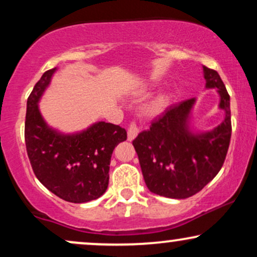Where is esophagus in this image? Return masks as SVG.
<instances>
[{
    "mask_svg": "<svg viewBox=\"0 0 257 257\" xmlns=\"http://www.w3.org/2000/svg\"><path fill=\"white\" fill-rule=\"evenodd\" d=\"M138 133H139V129L137 126V123H135V122L129 123V125H128V140L129 141L134 140V139L137 138Z\"/></svg>",
    "mask_w": 257,
    "mask_h": 257,
    "instance_id": "34e87169",
    "label": "esophagus"
}]
</instances>
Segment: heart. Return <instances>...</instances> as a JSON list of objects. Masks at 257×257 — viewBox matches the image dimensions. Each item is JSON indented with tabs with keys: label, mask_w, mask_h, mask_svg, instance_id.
Returning a JSON list of instances; mask_svg holds the SVG:
<instances>
[{
	"label": "heart",
	"mask_w": 257,
	"mask_h": 257,
	"mask_svg": "<svg viewBox=\"0 0 257 257\" xmlns=\"http://www.w3.org/2000/svg\"><path fill=\"white\" fill-rule=\"evenodd\" d=\"M167 106V98L166 96H158L151 105L149 106V113L151 114H157L159 112L164 110V107Z\"/></svg>",
	"instance_id": "1"
}]
</instances>
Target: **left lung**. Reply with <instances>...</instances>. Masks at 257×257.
Wrapping results in <instances>:
<instances>
[{
    "mask_svg": "<svg viewBox=\"0 0 257 257\" xmlns=\"http://www.w3.org/2000/svg\"><path fill=\"white\" fill-rule=\"evenodd\" d=\"M206 88H217L225 120L214 131L193 135L187 118L194 99L168 107L133 140L144 180L150 191L185 199L198 193L223 166L232 134L229 95L220 75L203 66Z\"/></svg>",
    "mask_w": 257,
    "mask_h": 257,
    "instance_id": "8db88e82",
    "label": "left lung"
}]
</instances>
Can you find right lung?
Listing matches in <instances>:
<instances>
[{"label": "right lung", "mask_w": 257, "mask_h": 257, "mask_svg": "<svg viewBox=\"0 0 257 257\" xmlns=\"http://www.w3.org/2000/svg\"><path fill=\"white\" fill-rule=\"evenodd\" d=\"M54 71L55 67L44 72L28 98L26 152L36 178L51 192L66 202H89L107 190L112 152L126 140V132L105 122L75 135H60L48 128L37 102Z\"/></svg>", "instance_id": "add662e5"}]
</instances>
